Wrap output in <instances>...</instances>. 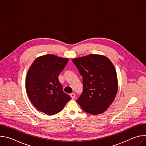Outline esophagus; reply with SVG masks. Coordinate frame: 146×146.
I'll use <instances>...</instances> for the list:
<instances>
[{
  "instance_id": "esophagus-1",
  "label": "esophagus",
  "mask_w": 146,
  "mask_h": 146,
  "mask_svg": "<svg viewBox=\"0 0 146 146\" xmlns=\"http://www.w3.org/2000/svg\"><path fill=\"white\" fill-rule=\"evenodd\" d=\"M70 96H71V98H72V99H74L75 98V96H76V95H75V94H74V93H72V94H70Z\"/></svg>"
}]
</instances>
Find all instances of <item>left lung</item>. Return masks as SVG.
I'll use <instances>...</instances> for the list:
<instances>
[{
    "mask_svg": "<svg viewBox=\"0 0 146 146\" xmlns=\"http://www.w3.org/2000/svg\"><path fill=\"white\" fill-rule=\"evenodd\" d=\"M72 62L82 77L83 92L77 102L92 115L105 112L113 102L118 90L115 69L106 56L90 54Z\"/></svg>",
    "mask_w": 146,
    "mask_h": 146,
    "instance_id": "8db88e82",
    "label": "left lung"
}]
</instances>
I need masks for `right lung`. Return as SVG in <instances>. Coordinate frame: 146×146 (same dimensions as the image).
<instances>
[{"label": "right lung", "mask_w": 146, "mask_h": 146, "mask_svg": "<svg viewBox=\"0 0 146 146\" xmlns=\"http://www.w3.org/2000/svg\"><path fill=\"white\" fill-rule=\"evenodd\" d=\"M68 58L53 54L37 57L30 66L26 77L27 95L40 111L54 115L64 109L71 97L65 93L58 76L68 64Z\"/></svg>", "instance_id": "1"}]
</instances>
